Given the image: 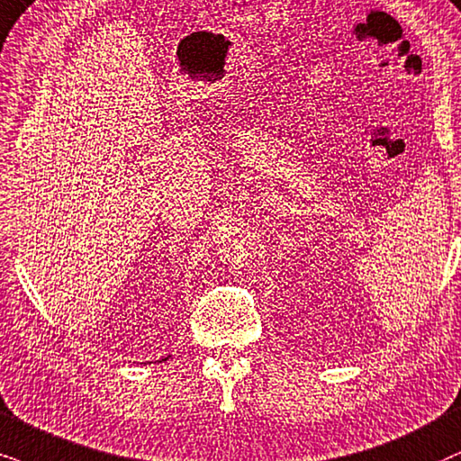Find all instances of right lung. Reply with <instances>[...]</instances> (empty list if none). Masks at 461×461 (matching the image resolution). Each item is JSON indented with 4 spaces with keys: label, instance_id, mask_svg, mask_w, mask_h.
Wrapping results in <instances>:
<instances>
[{
    "label": "right lung",
    "instance_id": "obj_1",
    "mask_svg": "<svg viewBox=\"0 0 461 461\" xmlns=\"http://www.w3.org/2000/svg\"><path fill=\"white\" fill-rule=\"evenodd\" d=\"M166 359H167V357H166Z\"/></svg>",
    "mask_w": 461,
    "mask_h": 461
}]
</instances>
